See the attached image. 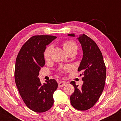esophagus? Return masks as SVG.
Wrapping results in <instances>:
<instances>
[{
    "label": "esophagus",
    "mask_w": 121,
    "mask_h": 121,
    "mask_svg": "<svg viewBox=\"0 0 121 121\" xmlns=\"http://www.w3.org/2000/svg\"><path fill=\"white\" fill-rule=\"evenodd\" d=\"M58 85H59V87H64L66 85V83L64 81H60L58 82Z\"/></svg>",
    "instance_id": "1"
}]
</instances>
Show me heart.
<instances>
[{
  "label": "heart",
  "instance_id": "obj_1",
  "mask_svg": "<svg viewBox=\"0 0 121 121\" xmlns=\"http://www.w3.org/2000/svg\"><path fill=\"white\" fill-rule=\"evenodd\" d=\"M63 48L65 50V52H67L70 50L75 49L77 51V45L76 43L74 41H71V40H66L65 41L63 44ZM51 49H52V47L48 46L47 47L46 49H45L44 52V57L45 60L48 59L49 57L50 52H51ZM69 69V66H65L64 69L65 70H68Z\"/></svg>",
  "mask_w": 121,
  "mask_h": 121
}]
</instances>
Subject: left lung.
<instances>
[{
    "label": "left lung",
    "instance_id": "1",
    "mask_svg": "<svg viewBox=\"0 0 121 121\" xmlns=\"http://www.w3.org/2000/svg\"><path fill=\"white\" fill-rule=\"evenodd\" d=\"M74 37V34H68ZM78 39L81 44L83 57L78 71L81 72L84 81L79 88L74 81L70 84L74 87V91L70 95L71 105L79 110H86L95 105L100 97L105 87L106 76V66L103 56L97 44L85 34Z\"/></svg>",
    "mask_w": 121,
    "mask_h": 121
}]
</instances>
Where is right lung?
Instances as JSON below:
<instances>
[{"instance_id": "right-lung-1", "label": "right lung", "mask_w": 121, "mask_h": 121, "mask_svg": "<svg viewBox=\"0 0 121 121\" xmlns=\"http://www.w3.org/2000/svg\"><path fill=\"white\" fill-rule=\"evenodd\" d=\"M56 38L51 35L34 36L24 43L16 57V86L26 106L37 113H43L52 108L53 94L58 87L55 79L42 85L38 77L40 69L45 65L46 46Z\"/></svg>"}]
</instances>
